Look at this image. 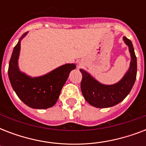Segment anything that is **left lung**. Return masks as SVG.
Masks as SVG:
<instances>
[{"label": "left lung", "instance_id": "8db88e82", "mask_svg": "<svg viewBox=\"0 0 146 146\" xmlns=\"http://www.w3.org/2000/svg\"><path fill=\"white\" fill-rule=\"evenodd\" d=\"M124 42L129 47L131 56L129 68L120 81L113 85H103L95 80L89 73L80 70L82 75L81 91L89 104L99 108H110L122 102L130 92L136 79L137 62L131 41L123 37Z\"/></svg>", "mask_w": 146, "mask_h": 146}]
</instances>
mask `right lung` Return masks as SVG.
Returning a JSON list of instances; mask_svg holds the SVG:
<instances>
[{
    "label": "right lung",
    "mask_w": 146,
    "mask_h": 146,
    "mask_svg": "<svg viewBox=\"0 0 146 146\" xmlns=\"http://www.w3.org/2000/svg\"><path fill=\"white\" fill-rule=\"evenodd\" d=\"M24 33L13 50L8 68L10 84L17 96L27 106L35 109H46L54 106L59 98L61 89L68 79L74 64H66L39 77H31L22 73L18 67V58L21 40Z\"/></svg>",
    "instance_id": "obj_1"
}]
</instances>
